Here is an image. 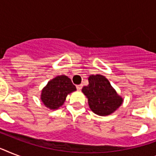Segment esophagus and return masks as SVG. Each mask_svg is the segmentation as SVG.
<instances>
[{"instance_id":"obj_1","label":"esophagus","mask_w":156,"mask_h":156,"mask_svg":"<svg viewBox=\"0 0 156 156\" xmlns=\"http://www.w3.org/2000/svg\"><path fill=\"white\" fill-rule=\"evenodd\" d=\"M76 87L78 89V90H82V88H83V85H77L76 86Z\"/></svg>"}]
</instances>
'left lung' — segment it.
<instances>
[{
    "label": "left lung",
    "mask_w": 156,
    "mask_h": 156,
    "mask_svg": "<svg viewBox=\"0 0 156 156\" xmlns=\"http://www.w3.org/2000/svg\"><path fill=\"white\" fill-rule=\"evenodd\" d=\"M89 84L82 91L87 99L90 110L99 116H108L121 106L123 98L119 95L111 83L101 74H91Z\"/></svg>",
    "instance_id": "1"
}]
</instances>
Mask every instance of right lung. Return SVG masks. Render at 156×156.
<instances>
[{"label": "right lung", "instance_id": "add662e5", "mask_svg": "<svg viewBox=\"0 0 156 156\" xmlns=\"http://www.w3.org/2000/svg\"><path fill=\"white\" fill-rule=\"evenodd\" d=\"M75 90L70 78L66 75L56 76L43 88L40 100L46 108L56 110L63 105L67 95Z\"/></svg>", "mask_w": 156, "mask_h": 156}]
</instances>
